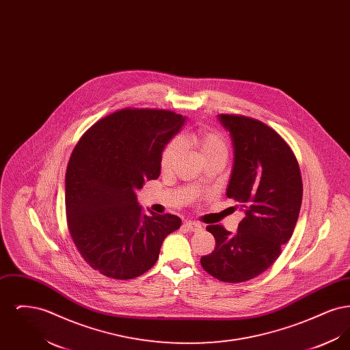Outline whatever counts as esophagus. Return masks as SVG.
Here are the masks:
<instances>
[{
    "instance_id": "esophagus-1",
    "label": "esophagus",
    "mask_w": 350,
    "mask_h": 350,
    "mask_svg": "<svg viewBox=\"0 0 350 350\" xmlns=\"http://www.w3.org/2000/svg\"><path fill=\"white\" fill-rule=\"evenodd\" d=\"M183 227L189 231H193V232H198L202 230V226L197 221H186V223H183Z\"/></svg>"
}]
</instances>
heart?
I'll list each match as a JSON object with an SVG mask.
<instances>
[{"instance_id":"heart-1","label":"heart","mask_w":350,"mask_h":350,"mask_svg":"<svg viewBox=\"0 0 350 350\" xmlns=\"http://www.w3.org/2000/svg\"><path fill=\"white\" fill-rule=\"evenodd\" d=\"M183 143L194 146L197 150H200L203 160L213 156L227 157V153H228V144L223 135H220L214 130L200 127L190 131L180 139L174 137L167 142L160 157V167L163 172H167L170 170V167H173V164L176 163V160L181 153Z\"/></svg>"}]
</instances>
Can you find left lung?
<instances>
[{"label":"left lung","instance_id":"obj_1","mask_svg":"<svg viewBox=\"0 0 350 350\" xmlns=\"http://www.w3.org/2000/svg\"><path fill=\"white\" fill-rule=\"evenodd\" d=\"M232 137L234 160L227 197L245 217L232 234L221 224L207 226L215 248L200 265L214 278L239 283L274 264L294 232L303 183L299 164L282 136L264 122L240 114H220Z\"/></svg>","mask_w":350,"mask_h":350}]
</instances>
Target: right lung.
Returning <instances> with one entry per match:
<instances>
[{
	"mask_svg": "<svg viewBox=\"0 0 350 350\" xmlns=\"http://www.w3.org/2000/svg\"><path fill=\"white\" fill-rule=\"evenodd\" d=\"M185 118L161 109H122L80 137L66 173L68 230L85 262L114 280L153 267L164 239L181 227L172 214L147 215L136 190L160 176L165 144Z\"/></svg>",
	"mask_w": 350,
	"mask_h": 350,
	"instance_id": "obj_1",
	"label": "right lung"
}]
</instances>
